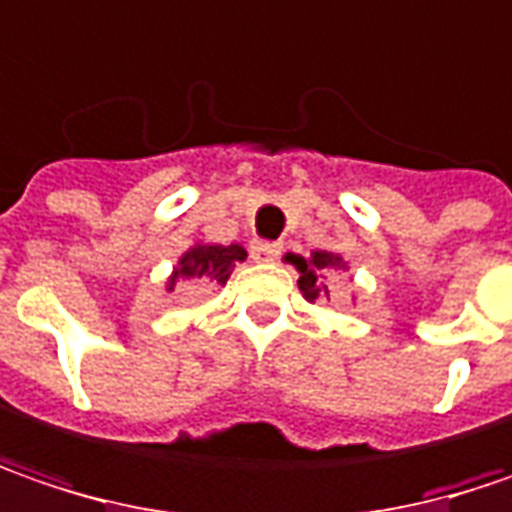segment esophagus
I'll use <instances>...</instances> for the list:
<instances>
[{"label":"esophagus","mask_w":512,"mask_h":512,"mask_svg":"<svg viewBox=\"0 0 512 512\" xmlns=\"http://www.w3.org/2000/svg\"><path fill=\"white\" fill-rule=\"evenodd\" d=\"M279 253H282V244L279 242H262V239H256V242L250 244V256L256 262H273Z\"/></svg>","instance_id":"esophagus-1"}]
</instances>
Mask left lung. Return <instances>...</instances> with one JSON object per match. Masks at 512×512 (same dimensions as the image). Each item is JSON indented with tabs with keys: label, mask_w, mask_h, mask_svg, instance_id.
Instances as JSON below:
<instances>
[{
	"label": "left lung",
	"mask_w": 512,
	"mask_h": 512,
	"mask_svg": "<svg viewBox=\"0 0 512 512\" xmlns=\"http://www.w3.org/2000/svg\"><path fill=\"white\" fill-rule=\"evenodd\" d=\"M296 270H299V291L302 296L308 299V302H314V299H320V296L328 294V285H325V273L334 268H345L343 265V256H334V253H328V250H314L311 253V259H305V256H285Z\"/></svg>",
	"instance_id": "obj_1"
}]
</instances>
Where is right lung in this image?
<instances>
[{"label": "right lung", "mask_w": 512, "mask_h": 512, "mask_svg": "<svg viewBox=\"0 0 512 512\" xmlns=\"http://www.w3.org/2000/svg\"><path fill=\"white\" fill-rule=\"evenodd\" d=\"M247 259V250L242 244H192L190 250L178 259V268L169 276L167 291L175 288L178 279H204L213 285H227L236 262Z\"/></svg>", "instance_id": "1"}]
</instances>
